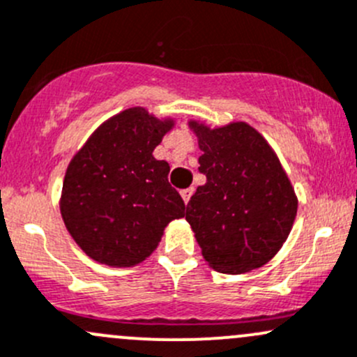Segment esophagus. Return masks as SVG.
Returning <instances> with one entry per match:
<instances>
[{
    "mask_svg": "<svg viewBox=\"0 0 357 357\" xmlns=\"http://www.w3.org/2000/svg\"><path fill=\"white\" fill-rule=\"evenodd\" d=\"M193 188H186V190H183L181 191V197H183V200H185V204L188 205V202H190V198H191V195H193Z\"/></svg>",
    "mask_w": 357,
    "mask_h": 357,
    "instance_id": "1",
    "label": "esophagus"
}]
</instances>
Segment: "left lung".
Here are the masks:
<instances>
[{
    "label": "left lung",
    "mask_w": 357,
    "mask_h": 357,
    "mask_svg": "<svg viewBox=\"0 0 357 357\" xmlns=\"http://www.w3.org/2000/svg\"><path fill=\"white\" fill-rule=\"evenodd\" d=\"M190 128L204 150L198 171L207 178L186 205L202 255L222 273L261 267L282 248L298 212L286 171L246 123L212 130L190 121Z\"/></svg>",
    "instance_id": "8db88e82"
}]
</instances>
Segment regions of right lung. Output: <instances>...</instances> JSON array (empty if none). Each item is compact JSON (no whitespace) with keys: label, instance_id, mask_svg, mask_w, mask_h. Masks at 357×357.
Segmentation results:
<instances>
[{"label":"right lung","instance_id":"add662e5","mask_svg":"<svg viewBox=\"0 0 357 357\" xmlns=\"http://www.w3.org/2000/svg\"><path fill=\"white\" fill-rule=\"evenodd\" d=\"M144 107L112 116L66 169L61 215L71 238L100 264L131 267L155 250L164 227L185 215L169 164L152 155L172 128Z\"/></svg>","mask_w":357,"mask_h":357}]
</instances>
